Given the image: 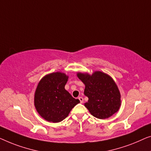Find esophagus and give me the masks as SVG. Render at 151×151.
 <instances>
[{
    "label": "esophagus",
    "instance_id": "1",
    "mask_svg": "<svg viewBox=\"0 0 151 151\" xmlns=\"http://www.w3.org/2000/svg\"><path fill=\"white\" fill-rule=\"evenodd\" d=\"M78 99H79V101H80V103H83V99L82 97H78Z\"/></svg>",
    "mask_w": 151,
    "mask_h": 151
}]
</instances>
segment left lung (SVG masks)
<instances>
[{
    "mask_svg": "<svg viewBox=\"0 0 151 151\" xmlns=\"http://www.w3.org/2000/svg\"><path fill=\"white\" fill-rule=\"evenodd\" d=\"M77 76L85 84L84 94L88 97L85 107L93 116L105 119L118 111L120 93L111 76L101 71L94 72L92 75L78 73Z\"/></svg>",
    "mask_w": 151,
    "mask_h": 151,
    "instance_id": "obj_1",
    "label": "left lung"
}]
</instances>
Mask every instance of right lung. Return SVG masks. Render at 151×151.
<instances>
[{
    "instance_id": "obj_1",
    "label": "right lung",
    "mask_w": 151,
    "mask_h": 151,
    "mask_svg": "<svg viewBox=\"0 0 151 151\" xmlns=\"http://www.w3.org/2000/svg\"><path fill=\"white\" fill-rule=\"evenodd\" d=\"M68 76L57 72L44 76L37 85L34 104L38 114L50 122H59L80 103L65 90Z\"/></svg>"
}]
</instances>
